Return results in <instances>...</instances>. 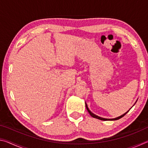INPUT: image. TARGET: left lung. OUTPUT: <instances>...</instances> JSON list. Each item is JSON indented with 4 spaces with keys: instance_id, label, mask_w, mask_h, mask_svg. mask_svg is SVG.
<instances>
[{
    "instance_id": "1",
    "label": "left lung",
    "mask_w": 148,
    "mask_h": 148,
    "mask_svg": "<svg viewBox=\"0 0 148 148\" xmlns=\"http://www.w3.org/2000/svg\"><path fill=\"white\" fill-rule=\"evenodd\" d=\"M86 108H87V111H88V112L89 113V114L91 115V116L92 117H94V118H96V119H100V120H103V121H108V120H112V121H113V120H117V119H120V118H121V117H123L125 114H126L127 112H128L130 110H129V111H127V112H125V113L124 114H123V115H121V116H119V117H116V118H114V119H106V118H102V117H99V116H97V115H95V114H94L93 113H92V112L90 111L89 110V108L87 107V104H86Z\"/></svg>"
}]
</instances>
